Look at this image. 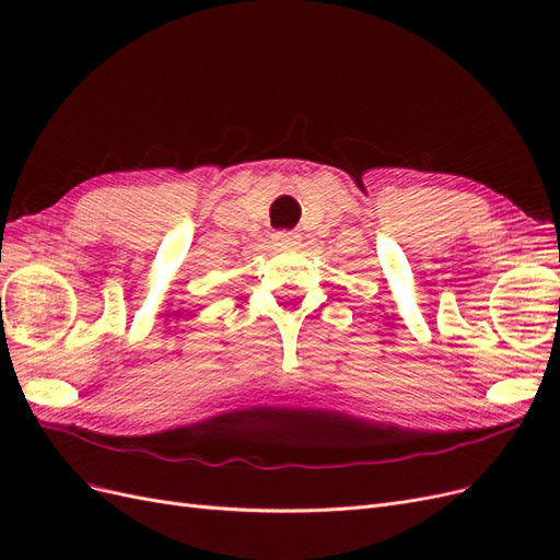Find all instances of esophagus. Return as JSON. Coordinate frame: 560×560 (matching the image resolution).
Masks as SVG:
<instances>
[{"mask_svg": "<svg viewBox=\"0 0 560 560\" xmlns=\"http://www.w3.org/2000/svg\"><path fill=\"white\" fill-rule=\"evenodd\" d=\"M273 245L280 249H292L299 245V235L292 231H276L273 233Z\"/></svg>", "mask_w": 560, "mask_h": 560, "instance_id": "esophagus-1", "label": "esophagus"}]
</instances>
